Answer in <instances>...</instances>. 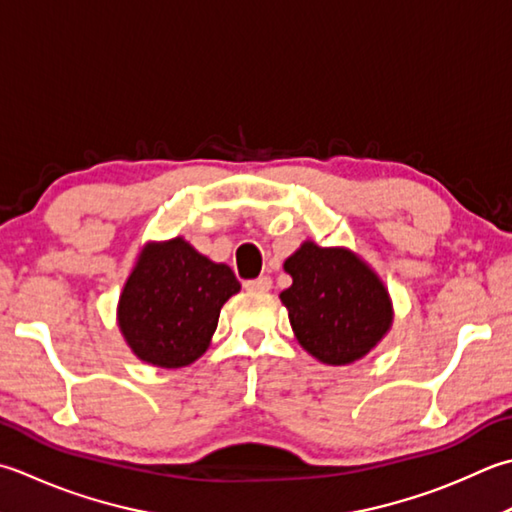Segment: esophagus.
<instances>
[{
  "instance_id": "esophagus-1",
  "label": "esophagus",
  "mask_w": 512,
  "mask_h": 512,
  "mask_svg": "<svg viewBox=\"0 0 512 512\" xmlns=\"http://www.w3.org/2000/svg\"><path fill=\"white\" fill-rule=\"evenodd\" d=\"M244 288L253 290V293H266V290L273 288V279H270L268 275H262L257 279H248V282H244Z\"/></svg>"
}]
</instances>
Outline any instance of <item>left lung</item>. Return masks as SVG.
Masks as SVG:
<instances>
[{"instance_id":"8db88e82","label":"left lung","mask_w":512,"mask_h":512,"mask_svg":"<svg viewBox=\"0 0 512 512\" xmlns=\"http://www.w3.org/2000/svg\"><path fill=\"white\" fill-rule=\"evenodd\" d=\"M293 277L282 304L297 342L322 364L346 366L368 355L393 324L388 290L348 248L304 242L284 262Z\"/></svg>"}]
</instances>
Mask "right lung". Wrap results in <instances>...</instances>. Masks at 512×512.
<instances>
[{
	"label": "right lung",
	"instance_id": "obj_1",
	"mask_svg": "<svg viewBox=\"0 0 512 512\" xmlns=\"http://www.w3.org/2000/svg\"><path fill=\"white\" fill-rule=\"evenodd\" d=\"M239 288L233 270L182 237L146 244L119 297V330L142 362L188 366L206 353L219 310Z\"/></svg>",
	"mask_w": 512,
	"mask_h": 512
}]
</instances>
